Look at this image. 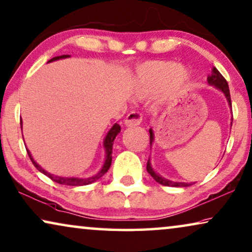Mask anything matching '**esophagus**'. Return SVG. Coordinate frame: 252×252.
I'll list each match as a JSON object with an SVG mask.
<instances>
[{"mask_svg":"<svg viewBox=\"0 0 252 252\" xmlns=\"http://www.w3.org/2000/svg\"><path fill=\"white\" fill-rule=\"evenodd\" d=\"M141 120H142L141 113H139V112H131V113L126 115L125 123L126 126H136L140 125Z\"/></svg>","mask_w":252,"mask_h":252,"instance_id":"34e87169","label":"esophagus"}]
</instances>
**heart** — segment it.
<instances>
[{
    "label": "heart",
    "mask_w": 252,
    "mask_h": 252,
    "mask_svg": "<svg viewBox=\"0 0 252 252\" xmlns=\"http://www.w3.org/2000/svg\"><path fill=\"white\" fill-rule=\"evenodd\" d=\"M189 72L170 61H149L138 65L132 76L133 94L137 98H146L156 94L165 85L178 90L187 84Z\"/></svg>",
    "instance_id": "b5f03b06"
}]
</instances>
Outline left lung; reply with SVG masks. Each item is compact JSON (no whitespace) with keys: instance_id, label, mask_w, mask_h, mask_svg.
<instances>
[{"instance_id":"obj_1","label":"left lung","mask_w":252,"mask_h":252,"mask_svg":"<svg viewBox=\"0 0 252 252\" xmlns=\"http://www.w3.org/2000/svg\"><path fill=\"white\" fill-rule=\"evenodd\" d=\"M207 81L210 86H214V87L220 90L224 94L225 98H226L227 103H228V107L232 110V104H231V95H230V89H228V85L227 81L225 80L224 77L220 74V72L216 67H213L212 69V73L209 74L207 78ZM232 121H233V116H232ZM231 126H232V122H231ZM149 133H150V147H152L154 139H155V134H154V130L149 129ZM147 171L148 173L153 176V179L155 180L157 183L159 185H163L165 187H189L192 185V183H187V182H174L171 181V180L163 178L162 175H159L157 172L154 170L152 166V163H150V158L147 162Z\"/></svg>"}]
</instances>
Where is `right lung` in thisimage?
<instances>
[{
  "instance_id": "right-lung-1",
  "label": "right lung",
  "mask_w": 252,
  "mask_h": 252,
  "mask_svg": "<svg viewBox=\"0 0 252 252\" xmlns=\"http://www.w3.org/2000/svg\"><path fill=\"white\" fill-rule=\"evenodd\" d=\"M67 58H70V55L55 56V58L51 59L47 63L58 61V60H62V59H67ZM20 126L22 127V120L20 121ZM120 131H121V126H120L118 123H114L113 126H112L111 129L108 130V132L106 133V136H105L104 141H103V147H104V150H105V159H104L103 166L100 167V170L97 172L96 174H94L92 176H87V178H77V176H59V175L52 174V173H50V172H47L46 170H44V168L40 166V165L37 163L35 159L32 158V154H30L28 148H26V149H27L28 156H29L30 160L32 162L33 166H35L37 170L40 172V173H43L46 176H48V178H50L51 180H53L54 182L60 183V185H64V186H74V187L87 186V185H90V183L96 182L97 180H99L108 171V168H110L111 164H112V153H113V152H112V149H113L114 139L120 133Z\"/></svg>"
}]
</instances>
